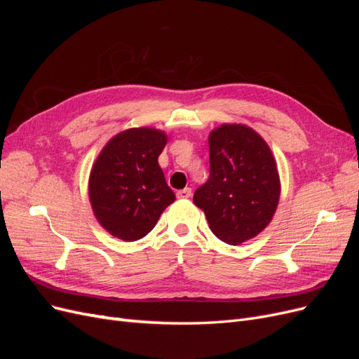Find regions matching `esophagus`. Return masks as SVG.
<instances>
[{"label":"esophagus","instance_id":"obj_1","mask_svg":"<svg viewBox=\"0 0 359 359\" xmlns=\"http://www.w3.org/2000/svg\"><path fill=\"white\" fill-rule=\"evenodd\" d=\"M177 196H178L180 199H187V198H190V196H191V189H190V187H186V189H182V190H178V191H177Z\"/></svg>","mask_w":359,"mask_h":359}]
</instances>
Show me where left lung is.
Listing matches in <instances>:
<instances>
[{"label": "left lung", "instance_id": "left-lung-1", "mask_svg": "<svg viewBox=\"0 0 359 359\" xmlns=\"http://www.w3.org/2000/svg\"><path fill=\"white\" fill-rule=\"evenodd\" d=\"M280 198L276 160L265 140L243 124L210 135V178L194 191L212 233L231 245L252 240L269 224Z\"/></svg>", "mask_w": 359, "mask_h": 359}]
</instances>
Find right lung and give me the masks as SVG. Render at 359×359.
Returning <instances> with one entry per match:
<instances>
[{
	"mask_svg": "<svg viewBox=\"0 0 359 359\" xmlns=\"http://www.w3.org/2000/svg\"><path fill=\"white\" fill-rule=\"evenodd\" d=\"M166 142L160 130L130 128L112 137L94 163L90 175L93 211L119 240L144 238L175 201L157 161Z\"/></svg>",
	"mask_w": 359,
	"mask_h": 359,
	"instance_id": "add662e5",
	"label": "right lung"
}]
</instances>
